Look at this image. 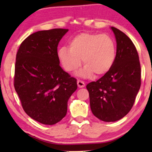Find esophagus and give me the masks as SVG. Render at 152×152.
<instances>
[{
    "mask_svg": "<svg viewBox=\"0 0 152 152\" xmlns=\"http://www.w3.org/2000/svg\"><path fill=\"white\" fill-rule=\"evenodd\" d=\"M77 86L80 88H83V87L85 86V83L83 81L77 80Z\"/></svg>",
    "mask_w": 152,
    "mask_h": 152,
    "instance_id": "obj_1",
    "label": "esophagus"
}]
</instances>
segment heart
<instances>
[{"mask_svg":"<svg viewBox=\"0 0 152 152\" xmlns=\"http://www.w3.org/2000/svg\"><path fill=\"white\" fill-rule=\"evenodd\" d=\"M60 62L66 71L74 72L80 68L82 59L85 66L79 72L88 77L107 74L115 59V45L111 37L97 33L83 32L70 41V48L61 47L58 51Z\"/></svg>","mask_w":152,"mask_h":152,"instance_id":"b5f03b06","label":"heart"}]
</instances>
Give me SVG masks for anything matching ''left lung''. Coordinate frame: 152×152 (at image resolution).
Segmentation results:
<instances>
[{
  "label": "left lung",
  "instance_id": "8db88e82",
  "mask_svg": "<svg viewBox=\"0 0 152 152\" xmlns=\"http://www.w3.org/2000/svg\"><path fill=\"white\" fill-rule=\"evenodd\" d=\"M111 29L117 43L113 65L98 80L86 85L92 113L104 122L117 121L130 111L141 85L136 47L124 32L114 27Z\"/></svg>",
  "mask_w": 152,
  "mask_h": 152
}]
</instances>
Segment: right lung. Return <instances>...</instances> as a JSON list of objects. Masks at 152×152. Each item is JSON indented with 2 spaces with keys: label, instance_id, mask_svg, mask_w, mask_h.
Listing matches in <instances>:
<instances>
[{
  "label": "right lung",
  "instance_id": "right-lung-1",
  "mask_svg": "<svg viewBox=\"0 0 152 152\" xmlns=\"http://www.w3.org/2000/svg\"><path fill=\"white\" fill-rule=\"evenodd\" d=\"M68 29L39 31L28 36L16 53L14 86L24 111L53 125L65 117L77 80L59 66L57 47Z\"/></svg>",
  "mask_w": 152,
  "mask_h": 152
}]
</instances>
